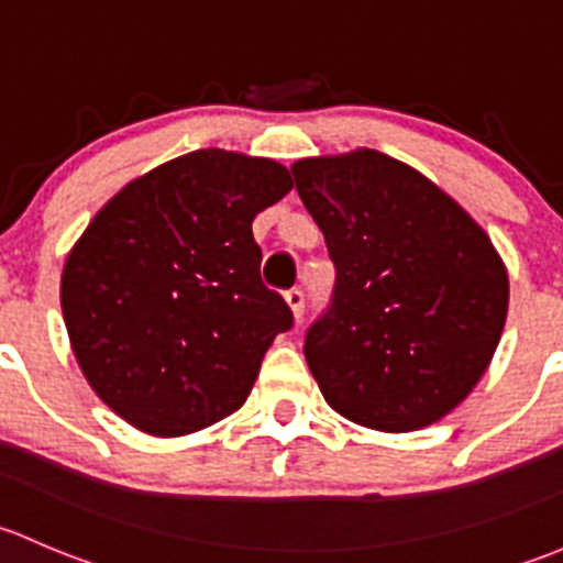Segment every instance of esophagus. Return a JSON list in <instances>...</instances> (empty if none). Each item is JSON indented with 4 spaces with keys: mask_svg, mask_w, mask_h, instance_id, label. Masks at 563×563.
Here are the masks:
<instances>
[{
    "mask_svg": "<svg viewBox=\"0 0 563 563\" xmlns=\"http://www.w3.org/2000/svg\"><path fill=\"white\" fill-rule=\"evenodd\" d=\"M284 300H287V306H289V311H292L295 322H300V317H303V306H306L303 289H289V292H284Z\"/></svg>",
    "mask_w": 563,
    "mask_h": 563,
    "instance_id": "obj_1",
    "label": "esophagus"
}]
</instances>
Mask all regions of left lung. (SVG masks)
<instances>
[{
    "instance_id": "obj_1",
    "label": "left lung",
    "mask_w": 563,
    "mask_h": 563,
    "mask_svg": "<svg viewBox=\"0 0 563 563\" xmlns=\"http://www.w3.org/2000/svg\"><path fill=\"white\" fill-rule=\"evenodd\" d=\"M289 170L335 265L333 303L303 346L324 401L374 431L433 426L494 361L509 306L501 254L461 202L374 148Z\"/></svg>"
}]
</instances>
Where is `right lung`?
<instances>
[{
	"instance_id": "add662e5",
	"label": "right lung",
	"mask_w": 563,
	"mask_h": 563,
	"mask_svg": "<svg viewBox=\"0 0 563 563\" xmlns=\"http://www.w3.org/2000/svg\"><path fill=\"white\" fill-rule=\"evenodd\" d=\"M289 189L279 162L200 148L126 184L75 241L62 271L69 346L121 420L167 439L243 407L292 324L260 282L252 235Z\"/></svg>"
}]
</instances>
